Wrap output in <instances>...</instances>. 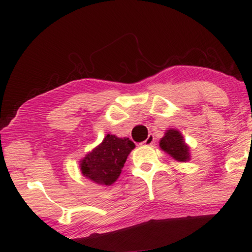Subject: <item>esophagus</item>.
Listing matches in <instances>:
<instances>
[{"instance_id": "1", "label": "esophagus", "mask_w": 252, "mask_h": 252, "mask_svg": "<svg viewBox=\"0 0 252 252\" xmlns=\"http://www.w3.org/2000/svg\"><path fill=\"white\" fill-rule=\"evenodd\" d=\"M154 142V135L153 134H149V136H148V139H146L144 142H143V144L144 145H151Z\"/></svg>"}]
</instances>
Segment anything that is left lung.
<instances>
[{
  "label": "left lung",
  "mask_w": 252,
  "mask_h": 252,
  "mask_svg": "<svg viewBox=\"0 0 252 252\" xmlns=\"http://www.w3.org/2000/svg\"><path fill=\"white\" fill-rule=\"evenodd\" d=\"M159 148L178 162H186L190 158L189 145L178 130L168 129L159 141Z\"/></svg>",
  "instance_id": "obj_1"
}]
</instances>
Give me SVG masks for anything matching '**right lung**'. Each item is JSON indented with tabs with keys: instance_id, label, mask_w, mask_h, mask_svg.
<instances>
[{
	"instance_id": "1",
	"label": "right lung",
	"mask_w": 252,
	"mask_h": 252,
	"mask_svg": "<svg viewBox=\"0 0 252 252\" xmlns=\"http://www.w3.org/2000/svg\"><path fill=\"white\" fill-rule=\"evenodd\" d=\"M135 148L129 138L107 134L80 163L81 174L100 185L110 186L120 176L127 155Z\"/></svg>"
}]
</instances>
